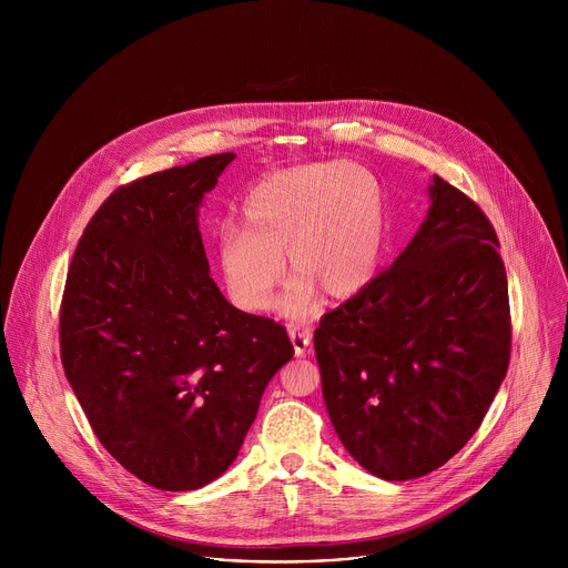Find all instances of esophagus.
<instances>
[{"instance_id":"esophagus-1","label":"esophagus","mask_w":568,"mask_h":568,"mask_svg":"<svg viewBox=\"0 0 568 568\" xmlns=\"http://www.w3.org/2000/svg\"><path fill=\"white\" fill-rule=\"evenodd\" d=\"M287 333H290V339H292L294 353H296L298 357H303V355L310 351V344H312V331H310V328H298V326H294V323H290V326H287Z\"/></svg>"}]
</instances>
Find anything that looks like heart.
<instances>
[{"label":"heart","instance_id":"heart-1","mask_svg":"<svg viewBox=\"0 0 568 568\" xmlns=\"http://www.w3.org/2000/svg\"><path fill=\"white\" fill-rule=\"evenodd\" d=\"M384 245V200L371 171L353 161L278 171L237 206V229L222 226L217 265L231 301L245 312L274 307L285 274L296 272L285 310L303 314L316 287L333 298L359 292Z\"/></svg>","mask_w":568,"mask_h":568}]
</instances>
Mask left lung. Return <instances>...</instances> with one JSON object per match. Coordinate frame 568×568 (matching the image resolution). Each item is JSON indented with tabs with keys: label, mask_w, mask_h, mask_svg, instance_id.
Segmentation results:
<instances>
[{
	"label": "left lung",
	"mask_w": 568,
	"mask_h": 568,
	"mask_svg": "<svg viewBox=\"0 0 568 568\" xmlns=\"http://www.w3.org/2000/svg\"><path fill=\"white\" fill-rule=\"evenodd\" d=\"M429 197L407 250L314 331L333 427L351 456L386 480L425 476L458 454L510 364L497 231L438 175Z\"/></svg>",
	"instance_id": "1"
}]
</instances>
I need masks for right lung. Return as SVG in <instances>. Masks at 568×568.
Segmentation results:
<instances>
[{"instance_id": "add662e5", "label": "right lung", "mask_w": 568, "mask_h": 568, "mask_svg": "<svg viewBox=\"0 0 568 568\" xmlns=\"http://www.w3.org/2000/svg\"><path fill=\"white\" fill-rule=\"evenodd\" d=\"M233 156L119 186L78 242L60 305L62 368L97 438L166 493L235 460L294 357L281 323L233 307L209 274L197 209Z\"/></svg>"}]
</instances>
